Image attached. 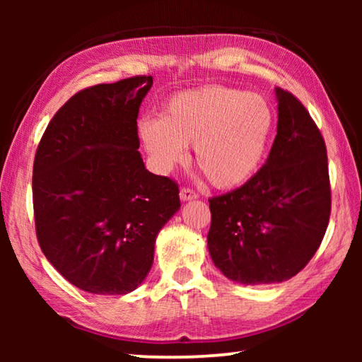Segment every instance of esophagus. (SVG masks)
I'll return each mask as SVG.
<instances>
[{"instance_id":"esophagus-1","label":"esophagus","mask_w":362,"mask_h":362,"mask_svg":"<svg viewBox=\"0 0 362 362\" xmlns=\"http://www.w3.org/2000/svg\"><path fill=\"white\" fill-rule=\"evenodd\" d=\"M198 198V193L194 192L192 188H182L180 189V199L182 201H192Z\"/></svg>"}]
</instances>
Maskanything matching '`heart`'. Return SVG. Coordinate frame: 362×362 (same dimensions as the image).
I'll list each match as a JSON object with an SVG mask.
<instances>
[{
	"label": "heart",
	"instance_id": "heart-1",
	"mask_svg": "<svg viewBox=\"0 0 362 362\" xmlns=\"http://www.w3.org/2000/svg\"><path fill=\"white\" fill-rule=\"evenodd\" d=\"M273 121L262 95L212 84L170 97L159 119L139 122V137L159 173L185 163L187 146H194L196 166L214 187L226 189L257 173Z\"/></svg>",
	"mask_w": 362,
	"mask_h": 362
}]
</instances>
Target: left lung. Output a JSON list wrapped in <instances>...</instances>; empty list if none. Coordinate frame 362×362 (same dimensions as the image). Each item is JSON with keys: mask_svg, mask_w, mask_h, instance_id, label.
I'll use <instances>...</instances> for the list:
<instances>
[{"mask_svg": "<svg viewBox=\"0 0 362 362\" xmlns=\"http://www.w3.org/2000/svg\"><path fill=\"white\" fill-rule=\"evenodd\" d=\"M278 134L259 173L209 199L207 249L235 283H283L320 247L330 216L326 144L310 113L276 88Z\"/></svg>", "mask_w": 362, "mask_h": 362, "instance_id": "obj_1", "label": "left lung"}]
</instances>
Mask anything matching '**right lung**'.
<instances>
[{
	"label": "right lung",
	"instance_id": "1",
	"mask_svg": "<svg viewBox=\"0 0 362 362\" xmlns=\"http://www.w3.org/2000/svg\"><path fill=\"white\" fill-rule=\"evenodd\" d=\"M153 86L134 76L79 90L54 115L33 163L36 236L81 291L124 296L144 283L179 185L145 169L137 116Z\"/></svg>",
	"mask_w": 362,
	"mask_h": 362
}]
</instances>
